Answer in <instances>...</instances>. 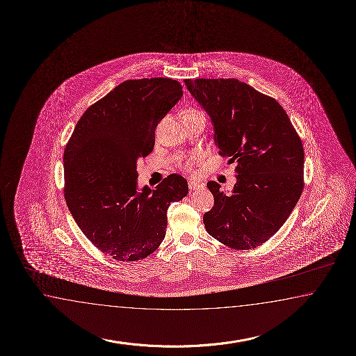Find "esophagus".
<instances>
[{"label":"esophagus","mask_w":356,"mask_h":356,"mask_svg":"<svg viewBox=\"0 0 356 356\" xmlns=\"http://www.w3.org/2000/svg\"><path fill=\"white\" fill-rule=\"evenodd\" d=\"M188 184H189L190 190H197L202 189V188H203V184H200V182L195 181V180H191V179H189V181H188Z\"/></svg>","instance_id":"34e87169"}]
</instances>
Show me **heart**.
Masks as SVG:
<instances>
[{
	"label": "heart",
	"mask_w": 356,
	"mask_h": 356,
	"mask_svg": "<svg viewBox=\"0 0 356 356\" xmlns=\"http://www.w3.org/2000/svg\"><path fill=\"white\" fill-rule=\"evenodd\" d=\"M195 159H197V156H191V157H186V159H181L180 162H179V166L184 168V170H190L191 166L194 165V162H195Z\"/></svg>",
	"instance_id": "heart-1"
}]
</instances>
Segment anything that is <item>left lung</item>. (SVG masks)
Returning <instances> with one entry per match:
<instances>
[{"mask_svg": "<svg viewBox=\"0 0 356 356\" xmlns=\"http://www.w3.org/2000/svg\"><path fill=\"white\" fill-rule=\"evenodd\" d=\"M213 125L220 154L236 162L226 194L209 181L214 204L203 216L211 236L232 249H250L273 236L304 188V149L276 99L237 79L184 80Z\"/></svg>", "mask_w": 356, "mask_h": 356, "instance_id": "obj_1", "label": "left lung"}]
</instances>
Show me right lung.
<instances>
[{"label":"right lung","mask_w":356,"mask_h":356,"mask_svg":"<svg viewBox=\"0 0 356 356\" xmlns=\"http://www.w3.org/2000/svg\"><path fill=\"white\" fill-rule=\"evenodd\" d=\"M181 97L177 80H127L83 113L63 152L66 204L88 240L116 261L153 253L166 235L168 207L188 195L181 175L139 190L136 171Z\"/></svg>","instance_id":"1"}]
</instances>
